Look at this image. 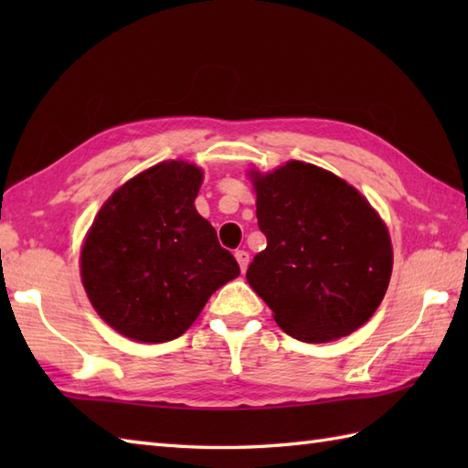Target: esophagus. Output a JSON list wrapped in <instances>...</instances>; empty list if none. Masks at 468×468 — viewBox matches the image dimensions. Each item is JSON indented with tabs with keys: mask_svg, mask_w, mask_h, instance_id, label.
<instances>
[{
	"mask_svg": "<svg viewBox=\"0 0 468 468\" xmlns=\"http://www.w3.org/2000/svg\"><path fill=\"white\" fill-rule=\"evenodd\" d=\"M235 260H237V263H239V267H241V271L245 273V270H247V265H250V253H247L245 250H239V251H235Z\"/></svg>",
	"mask_w": 468,
	"mask_h": 468,
	"instance_id": "esophagus-1",
	"label": "esophagus"
}]
</instances>
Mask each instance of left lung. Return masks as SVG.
Returning a JSON list of instances; mask_svg holds the SVG:
<instances>
[{
  "instance_id": "1",
  "label": "left lung",
  "mask_w": 468,
  "mask_h": 468,
  "mask_svg": "<svg viewBox=\"0 0 468 468\" xmlns=\"http://www.w3.org/2000/svg\"><path fill=\"white\" fill-rule=\"evenodd\" d=\"M267 247L247 282L295 340L324 344L370 320L392 275V243L367 198L324 168L250 173Z\"/></svg>"
}]
</instances>
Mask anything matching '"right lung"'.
Returning <instances> with one entry per match:
<instances>
[{"mask_svg": "<svg viewBox=\"0 0 468 468\" xmlns=\"http://www.w3.org/2000/svg\"><path fill=\"white\" fill-rule=\"evenodd\" d=\"M203 171L185 161L146 168L116 188L88 231L80 273L102 320L131 340L183 335L218 287L239 275L197 213Z\"/></svg>", "mask_w": 468, "mask_h": 468, "instance_id": "1", "label": "right lung"}]
</instances>
